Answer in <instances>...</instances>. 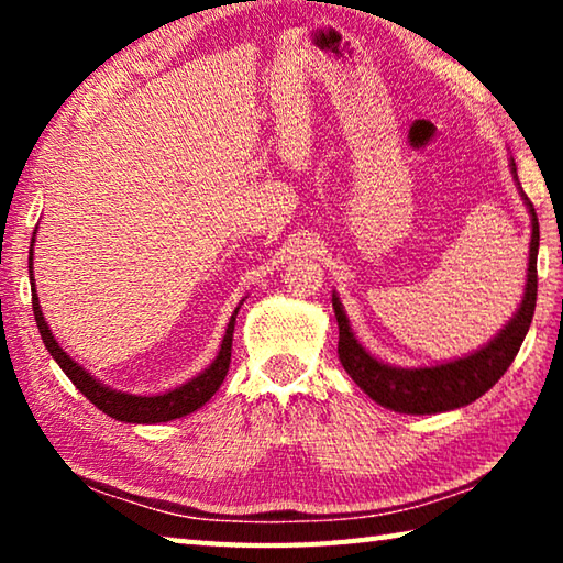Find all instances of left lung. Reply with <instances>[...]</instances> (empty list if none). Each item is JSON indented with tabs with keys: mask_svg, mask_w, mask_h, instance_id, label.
I'll return each mask as SVG.
<instances>
[{
	"mask_svg": "<svg viewBox=\"0 0 563 563\" xmlns=\"http://www.w3.org/2000/svg\"><path fill=\"white\" fill-rule=\"evenodd\" d=\"M519 194L527 203L531 218V243H529V265H527V283H523V298L519 308L509 318L497 335L487 345L470 352L464 357H454L437 365L424 367H397L389 362L377 360L362 342L355 338L350 328V318L345 308L332 290V310H335L340 342L338 355L345 373L355 379L365 395L375 399L399 415H437L450 412V409L464 407L479 399L487 389L499 383V377L507 373L509 365L517 357L523 338H527L533 308H537V255H539V218L533 213V206L519 186L517 164L509 161Z\"/></svg>",
	"mask_w": 563,
	"mask_h": 563,
	"instance_id": "8db88e82",
	"label": "left lung"
}]
</instances>
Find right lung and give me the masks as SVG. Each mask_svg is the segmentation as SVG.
I'll return each instance as SVG.
<instances>
[{
	"instance_id": "add662e5",
	"label": "right lung",
	"mask_w": 563,
	"mask_h": 563,
	"mask_svg": "<svg viewBox=\"0 0 563 563\" xmlns=\"http://www.w3.org/2000/svg\"><path fill=\"white\" fill-rule=\"evenodd\" d=\"M34 238H36V231H34ZM34 238H32V247H30V280H32V310H34L36 328H40L44 347L49 350V355L56 360V365L64 369V375L71 379L76 389H79V393L87 397L93 407H99L103 415L119 419V422L158 424V422H170V419H178V417L196 412V409H201L208 399L218 393V387L223 385V379L228 375V367H231L235 316H238V310H241L243 300L238 302V308L233 310L231 320H228L216 360L206 369H201L196 377H190L188 383L178 385L174 389H166V393H156V395L121 393V389L103 385L101 379H97L89 373V369H84L79 362L69 355V352L62 350L59 342H56V338L52 335L49 322H46L44 312H42L40 295H36V288H34Z\"/></svg>"
}]
</instances>
